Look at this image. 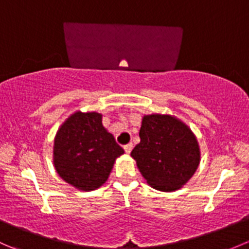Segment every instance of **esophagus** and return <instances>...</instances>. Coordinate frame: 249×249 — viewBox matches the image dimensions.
<instances>
[{
	"mask_svg": "<svg viewBox=\"0 0 249 249\" xmlns=\"http://www.w3.org/2000/svg\"><path fill=\"white\" fill-rule=\"evenodd\" d=\"M132 147H134V145H132V143H127V144H125L124 145L125 153H126V154H130V152L132 150Z\"/></svg>",
	"mask_w": 249,
	"mask_h": 249,
	"instance_id": "obj_1",
	"label": "esophagus"
}]
</instances>
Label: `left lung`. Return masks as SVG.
Wrapping results in <instances>:
<instances>
[{"instance_id": "1", "label": "left lung", "mask_w": 249, "mask_h": 249, "mask_svg": "<svg viewBox=\"0 0 249 249\" xmlns=\"http://www.w3.org/2000/svg\"><path fill=\"white\" fill-rule=\"evenodd\" d=\"M140 139L131 157L143 177L155 189H178L196 171L200 162L197 141L179 120L170 115H145Z\"/></svg>"}]
</instances>
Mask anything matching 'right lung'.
<instances>
[{"mask_svg":"<svg viewBox=\"0 0 249 249\" xmlns=\"http://www.w3.org/2000/svg\"><path fill=\"white\" fill-rule=\"evenodd\" d=\"M99 113L77 112L62 124L54 142L60 177L80 190H94L108 178L124 149L102 125Z\"/></svg>","mask_w":249,"mask_h":249,"instance_id":"obj_1","label":"right lung"}]
</instances>
